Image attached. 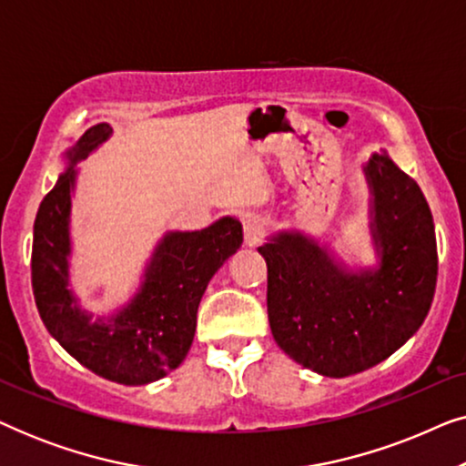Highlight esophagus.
<instances>
[{
  "label": "esophagus",
  "instance_id": "esophagus-1",
  "mask_svg": "<svg viewBox=\"0 0 466 466\" xmlns=\"http://www.w3.org/2000/svg\"><path fill=\"white\" fill-rule=\"evenodd\" d=\"M267 233V222L260 216H248L244 220V238L246 244H258Z\"/></svg>",
  "mask_w": 466,
  "mask_h": 466
}]
</instances>
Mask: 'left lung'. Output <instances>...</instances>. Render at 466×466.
<instances>
[{"instance_id":"left-lung-1","label":"left lung","mask_w":466,"mask_h":466,"mask_svg":"<svg viewBox=\"0 0 466 466\" xmlns=\"http://www.w3.org/2000/svg\"><path fill=\"white\" fill-rule=\"evenodd\" d=\"M362 171L378 267L348 269L299 231H279L258 248L273 339L299 365L327 378L386 360L422 327L435 297L437 239L422 190L386 152Z\"/></svg>"}]
</instances>
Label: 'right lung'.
I'll use <instances>...</instances> for the list:
<instances>
[{"label":"right lung","mask_w":466,"mask_h":466,"mask_svg":"<svg viewBox=\"0 0 466 466\" xmlns=\"http://www.w3.org/2000/svg\"><path fill=\"white\" fill-rule=\"evenodd\" d=\"M112 136L99 123L66 152L69 167L44 197L34 225L31 284L48 333L80 365L125 386H144L180 367L197 329V309L209 279L244 241L231 216L201 231H169L146 265L144 282L125 308L93 320L69 290V212L76 163L85 161Z\"/></svg>","instance_id":"obj_1"}]
</instances>
